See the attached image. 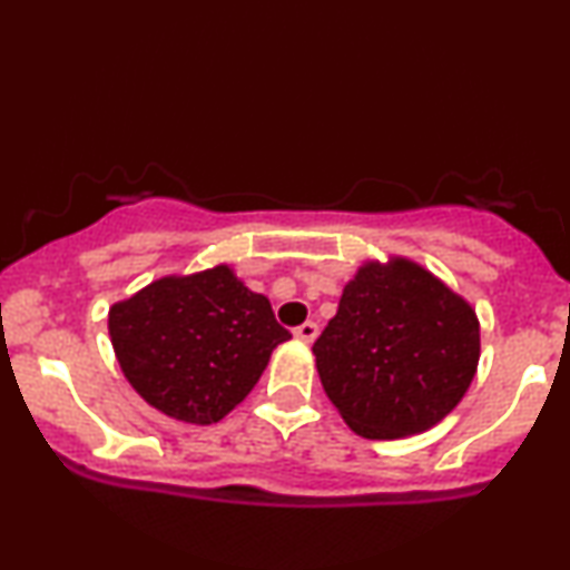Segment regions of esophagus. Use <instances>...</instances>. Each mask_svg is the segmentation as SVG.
<instances>
[{"label":"esophagus","instance_id":"1","mask_svg":"<svg viewBox=\"0 0 570 570\" xmlns=\"http://www.w3.org/2000/svg\"><path fill=\"white\" fill-rule=\"evenodd\" d=\"M293 335L298 337V340H303V343H314L316 335H320V327H316L314 322H303V324H298V327L293 330Z\"/></svg>","mask_w":570,"mask_h":570}]
</instances>
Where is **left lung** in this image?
<instances>
[{
    "label": "left lung",
    "mask_w": 570,
    "mask_h": 570,
    "mask_svg": "<svg viewBox=\"0 0 570 570\" xmlns=\"http://www.w3.org/2000/svg\"><path fill=\"white\" fill-rule=\"evenodd\" d=\"M312 351L345 424L366 440H397L461 403L479 364V320L409 258L368 262Z\"/></svg>",
    "instance_id": "obj_1"
}]
</instances>
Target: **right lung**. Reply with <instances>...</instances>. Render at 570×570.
<instances>
[{
	"instance_id": "obj_1",
	"label": "right lung",
	"mask_w": 570,
	"mask_h": 570,
	"mask_svg": "<svg viewBox=\"0 0 570 570\" xmlns=\"http://www.w3.org/2000/svg\"><path fill=\"white\" fill-rule=\"evenodd\" d=\"M122 374L154 409L188 424H214L246 397L291 340L267 295L248 291L227 264L161 277L109 308Z\"/></svg>"
}]
</instances>
